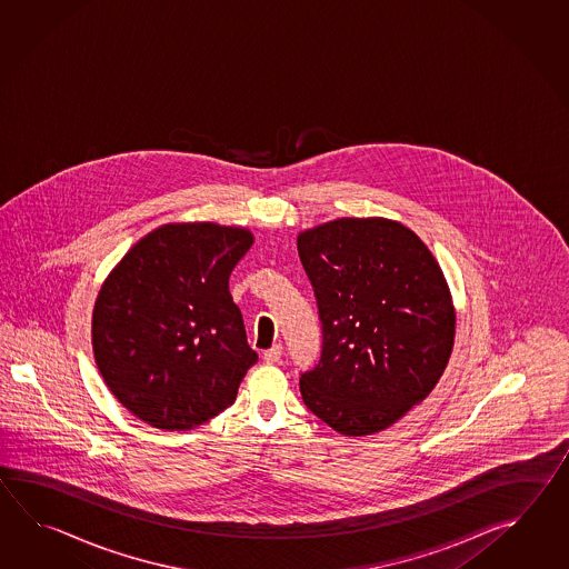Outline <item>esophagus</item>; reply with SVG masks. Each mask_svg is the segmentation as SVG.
Masks as SVG:
<instances>
[{
  "instance_id": "34e87169",
  "label": "esophagus",
  "mask_w": 569,
  "mask_h": 569,
  "mask_svg": "<svg viewBox=\"0 0 569 569\" xmlns=\"http://www.w3.org/2000/svg\"><path fill=\"white\" fill-rule=\"evenodd\" d=\"M282 351H284V348H282V343H274L270 350L264 351V362L267 363H277L280 362V358H282Z\"/></svg>"
}]
</instances>
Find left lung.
Instances as JSON below:
<instances>
[{
	"label": "left lung",
	"instance_id": "obj_1",
	"mask_svg": "<svg viewBox=\"0 0 569 569\" xmlns=\"http://www.w3.org/2000/svg\"><path fill=\"white\" fill-rule=\"evenodd\" d=\"M297 248L323 327L302 402L341 436L385 431L448 366L456 309L443 270L395 219H333L301 231Z\"/></svg>",
	"mask_w": 569,
	"mask_h": 569
}]
</instances>
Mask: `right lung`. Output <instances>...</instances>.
I'll list each match as a JSON object with an SVG mask.
<instances>
[{
	"instance_id": "right-lung-1",
	"label": "right lung",
	"mask_w": 569,
	"mask_h": 569,
	"mask_svg": "<svg viewBox=\"0 0 569 569\" xmlns=\"http://www.w3.org/2000/svg\"><path fill=\"white\" fill-rule=\"evenodd\" d=\"M254 233L167 223L133 243L97 292L91 343L111 395L140 421L189 431L228 409L258 356L230 274Z\"/></svg>"
}]
</instances>
